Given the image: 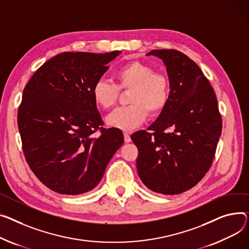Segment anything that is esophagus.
<instances>
[{"label":"esophagus","mask_w":249,"mask_h":249,"mask_svg":"<svg viewBox=\"0 0 249 249\" xmlns=\"http://www.w3.org/2000/svg\"><path fill=\"white\" fill-rule=\"evenodd\" d=\"M124 141H125L126 143L131 142V137H130L129 133H127V132H125V133H124Z\"/></svg>","instance_id":"obj_1"}]
</instances>
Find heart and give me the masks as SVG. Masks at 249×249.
Returning a JSON list of instances; mask_svg holds the SVG:
<instances>
[{"label": "heart", "mask_w": 249, "mask_h": 249, "mask_svg": "<svg viewBox=\"0 0 249 249\" xmlns=\"http://www.w3.org/2000/svg\"><path fill=\"white\" fill-rule=\"evenodd\" d=\"M117 87L130 90L127 107L117 109L106 118L109 126L122 131H131L140 126L148 112L155 116L167 106L170 97V84L166 76L156 74L146 64L134 61L120 67L115 73ZM118 89L112 83L99 80L92 89L93 100L102 109L112 108L118 99Z\"/></svg>", "instance_id": "1"}]
</instances>
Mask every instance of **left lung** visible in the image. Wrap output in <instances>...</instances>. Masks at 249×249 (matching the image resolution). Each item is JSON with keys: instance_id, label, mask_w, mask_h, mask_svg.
<instances>
[{"instance_id": "obj_1", "label": "left lung", "mask_w": 249, "mask_h": 249, "mask_svg": "<svg viewBox=\"0 0 249 249\" xmlns=\"http://www.w3.org/2000/svg\"><path fill=\"white\" fill-rule=\"evenodd\" d=\"M166 67L169 102L148 128L131 136L138 148L137 172L150 190L174 195L199 182L209 170L222 121L213 88L198 65L176 50H152Z\"/></svg>"}]
</instances>
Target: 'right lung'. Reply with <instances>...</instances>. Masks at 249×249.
<instances>
[{
  "label": "right lung",
  "instance_id": "1",
  "mask_svg": "<svg viewBox=\"0 0 249 249\" xmlns=\"http://www.w3.org/2000/svg\"><path fill=\"white\" fill-rule=\"evenodd\" d=\"M121 51L64 52L44 63L23 92L18 127L30 168L48 188L78 195L95 188L124 142L120 129H101L92 89Z\"/></svg>",
  "mask_w": 249,
  "mask_h": 249
}]
</instances>
